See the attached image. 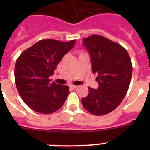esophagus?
I'll return each instance as SVG.
<instances>
[{
  "label": "esophagus",
  "mask_w": 150,
  "mask_h": 150,
  "mask_svg": "<svg viewBox=\"0 0 150 150\" xmlns=\"http://www.w3.org/2000/svg\"><path fill=\"white\" fill-rule=\"evenodd\" d=\"M70 87L72 88H78V86H74V85H71L70 86Z\"/></svg>",
  "instance_id": "1"
}]
</instances>
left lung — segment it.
<instances>
[{"mask_svg": "<svg viewBox=\"0 0 150 150\" xmlns=\"http://www.w3.org/2000/svg\"><path fill=\"white\" fill-rule=\"evenodd\" d=\"M91 59L92 72L97 73L98 89L88 87V95L82 99L86 110L103 116L114 110L128 91L132 64L128 52L119 43L103 36L92 34L83 39Z\"/></svg>", "mask_w": 150, "mask_h": 150, "instance_id": "1", "label": "left lung"}]
</instances>
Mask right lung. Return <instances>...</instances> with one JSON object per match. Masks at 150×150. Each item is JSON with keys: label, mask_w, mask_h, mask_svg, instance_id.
Here are the masks:
<instances>
[{"label": "right lung", "mask_w": 150, "mask_h": 150, "mask_svg": "<svg viewBox=\"0 0 150 150\" xmlns=\"http://www.w3.org/2000/svg\"><path fill=\"white\" fill-rule=\"evenodd\" d=\"M76 40L62 42L40 40L22 52L15 65V82L23 101L43 114L55 112L63 106L69 94L67 86L51 83L50 76L63 56L74 47Z\"/></svg>", "instance_id": "1"}]
</instances>
